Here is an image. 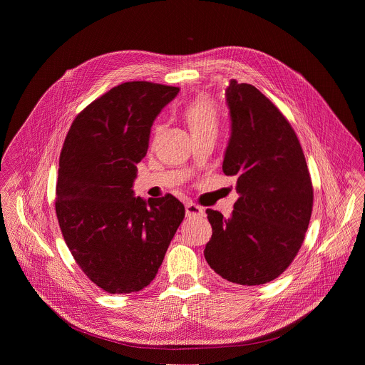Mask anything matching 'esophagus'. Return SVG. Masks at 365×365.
Instances as JSON below:
<instances>
[{"mask_svg":"<svg viewBox=\"0 0 365 365\" xmlns=\"http://www.w3.org/2000/svg\"><path fill=\"white\" fill-rule=\"evenodd\" d=\"M185 210H186V217H189V218H190V217H197V215H202V214H203L202 207H200L199 205L193 203V202H186Z\"/></svg>","mask_w":365,"mask_h":365,"instance_id":"34e87169","label":"esophagus"}]
</instances>
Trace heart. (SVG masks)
Masks as SVG:
<instances>
[{
	"mask_svg": "<svg viewBox=\"0 0 365 365\" xmlns=\"http://www.w3.org/2000/svg\"><path fill=\"white\" fill-rule=\"evenodd\" d=\"M180 114L190 130L192 135L218 131L220 128V111L217 103L210 96H197L186 102L180 110ZM158 131V125H153V133Z\"/></svg>",
	"mask_w": 365,
	"mask_h": 365,
	"instance_id": "heart-1",
	"label": "heart"
}]
</instances>
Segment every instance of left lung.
Returning <instances> with one entry per match:
<instances>
[{
    "mask_svg": "<svg viewBox=\"0 0 365 365\" xmlns=\"http://www.w3.org/2000/svg\"><path fill=\"white\" fill-rule=\"evenodd\" d=\"M231 138L222 170L237 178L231 218L206 210L212 237L203 255L222 279L258 286L277 279L299 252L309 227L314 186L299 138L255 86L227 88Z\"/></svg>",
    "mask_w": 365,
    "mask_h": 365,
    "instance_id": "8db88e82",
    "label": "left lung"
}]
</instances>
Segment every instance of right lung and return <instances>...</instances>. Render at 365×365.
I'll return each mask as SVG.
<instances>
[{
  "label": "right lung",
  "instance_id": "right-lung-1",
  "mask_svg": "<svg viewBox=\"0 0 365 365\" xmlns=\"http://www.w3.org/2000/svg\"><path fill=\"white\" fill-rule=\"evenodd\" d=\"M178 92L147 81L117 85L76 115L65 138L56 217L76 264L107 293L148 286L185 218L173 195L145 200L131 189L153 121Z\"/></svg>",
  "mask_w": 365,
  "mask_h": 365
}]
</instances>
